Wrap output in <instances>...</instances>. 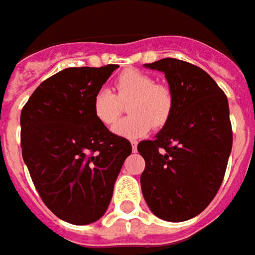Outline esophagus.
Instances as JSON below:
<instances>
[{
  "mask_svg": "<svg viewBox=\"0 0 255 255\" xmlns=\"http://www.w3.org/2000/svg\"><path fill=\"white\" fill-rule=\"evenodd\" d=\"M136 144H138L136 141H131V146H132V151H134V152L136 151Z\"/></svg>",
  "mask_w": 255,
  "mask_h": 255,
  "instance_id": "esophagus-1",
  "label": "esophagus"
}]
</instances>
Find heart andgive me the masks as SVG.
<instances>
[{
  "mask_svg": "<svg viewBox=\"0 0 255 255\" xmlns=\"http://www.w3.org/2000/svg\"><path fill=\"white\" fill-rule=\"evenodd\" d=\"M113 93L101 89L94 94L93 113L104 127H113L123 114V104H128L126 120L114 127V132L123 138L135 139L145 135L151 127L162 128L172 116L173 97L171 90L155 83V79L139 70H126L116 79Z\"/></svg>",
  "mask_w": 255,
  "mask_h": 255,
  "instance_id": "b5f03b06",
  "label": "heart"
}]
</instances>
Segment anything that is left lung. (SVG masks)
I'll use <instances>...</instances> for the list:
<instances>
[{"mask_svg": "<svg viewBox=\"0 0 255 255\" xmlns=\"http://www.w3.org/2000/svg\"><path fill=\"white\" fill-rule=\"evenodd\" d=\"M145 67L165 73L173 110L152 141L138 144L145 159L142 195L159 219L185 222L209 206L223 182L233 145L229 101L192 63L165 57Z\"/></svg>", "mask_w": 255, "mask_h": 255, "instance_id": "1", "label": "left lung"}]
</instances>
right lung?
Here are the masks:
<instances>
[{"mask_svg": "<svg viewBox=\"0 0 255 255\" xmlns=\"http://www.w3.org/2000/svg\"><path fill=\"white\" fill-rule=\"evenodd\" d=\"M117 67H67L42 82L21 113L23 162L43 203L67 223L106 213L132 151L93 113L94 94Z\"/></svg>", "mask_w": 255, "mask_h": 255, "instance_id": "1", "label": "right lung"}]
</instances>
